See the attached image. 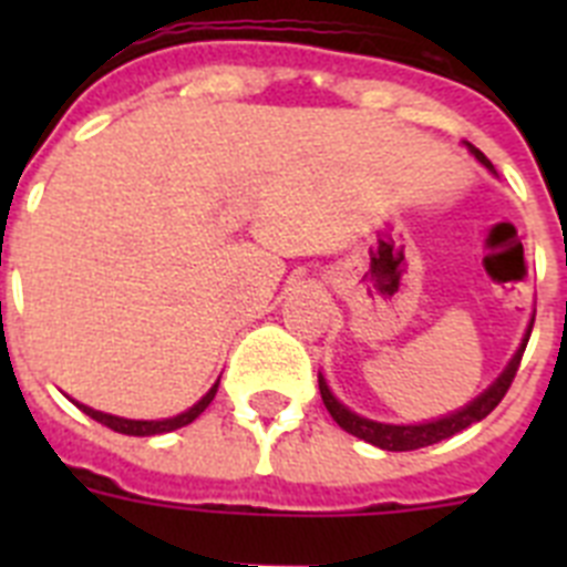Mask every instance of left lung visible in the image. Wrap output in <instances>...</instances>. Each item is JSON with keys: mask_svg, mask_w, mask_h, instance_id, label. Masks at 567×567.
Returning a JSON list of instances; mask_svg holds the SVG:
<instances>
[{"mask_svg": "<svg viewBox=\"0 0 567 567\" xmlns=\"http://www.w3.org/2000/svg\"><path fill=\"white\" fill-rule=\"evenodd\" d=\"M468 150L477 155V162H483L485 167L494 169L491 167L488 158H485L477 147H471L468 144ZM530 327H534V320H530ZM530 327H528V332H525L523 343H519L517 354H514V358H511V363L503 369V374H499V378L494 380V383H491L477 400H471L468 405H463V409H457V412H452V414H445V417H440V420H432V423L394 425V423H378V420L360 417V414H354L352 409H346V405L334 398L332 389H329L327 380H323V374H318L320 398H323V405H327L329 414H332V420L340 425V429H343V432L354 434V437L365 440V443L378 445V449H383V452H414V449H425V445H434V443H440V440L454 437V434H460L463 429H468L471 423H480V420L488 417V414L497 409L499 400L505 398V392H508L511 383H514V374H517L519 360H523L525 346H528Z\"/></svg>", "mask_w": 567, "mask_h": 567, "instance_id": "8db88e82", "label": "left lung"}]
</instances>
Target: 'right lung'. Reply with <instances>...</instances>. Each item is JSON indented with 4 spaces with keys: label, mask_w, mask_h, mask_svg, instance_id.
<instances>
[{
    "label": "right lung",
    "mask_w": 567,
    "mask_h": 567,
    "mask_svg": "<svg viewBox=\"0 0 567 567\" xmlns=\"http://www.w3.org/2000/svg\"><path fill=\"white\" fill-rule=\"evenodd\" d=\"M215 392H218V383H215L213 389H209V392L193 405V409H187V412L175 414V417H167V420H127V417H115V414L96 412V409H90V405H84V403H76V405L82 409L84 414H87V417H93L96 423L107 425V429H113V432L130 434V437H153V434H167V432H175V429H182V425L193 423V420L198 417V414H202L209 403H213Z\"/></svg>",
    "instance_id": "right-lung-1"
}]
</instances>
